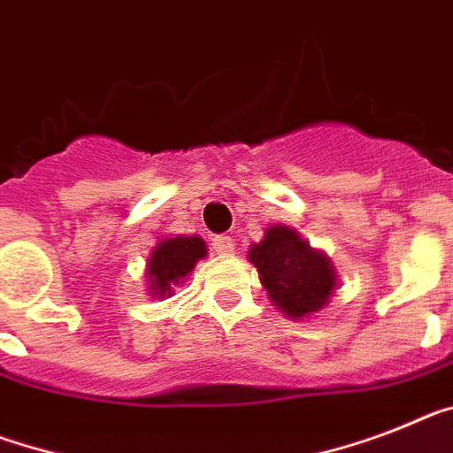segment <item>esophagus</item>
I'll return each mask as SVG.
<instances>
[{"mask_svg": "<svg viewBox=\"0 0 453 453\" xmlns=\"http://www.w3.org/2000/svg\"><path fill=\"white\" fill-rule=\"evenodd\" d=\"M211 246H214L216 253H223V256H227V253H233L234 250V239L227 237V234H216V237L211 239Z\"/></svg>", "mask_w": 453, "mask_h": 453, "instance_id": "34e87169", "label": "esophagus"}]
</instances>
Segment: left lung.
<instances>
[{
  "label": "left lung",
  "mask_w": 453,
  "mask_h": 453,
  "mask_svg": "<svg viewBox=\"0 0 453 453\" xmlns=\"http://www.w3.org/2000/svg\"><path fill=\"white\" fill-rule=\"evenodd\" d=\"M249 260L273 306L292 320L318 313L336 290L332 260L288 226L267 227L265 239L249 249Z\"/></svg>",
  "instance_id": "1"
}]
</instances>
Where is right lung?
Returning <instances> with one entry per match:
<instances>
[{"mask_svg":"<svg viewBox=\"0 0 453 453\" xmlns=\"http://www.w3.org/2000/svg\"><path fill=\"white\" fill-rule=\"evenodd\" d=\"M207 257V244L203 237H170L161 239L147 260V280H150V297L165 299L173 290L193 272L197 260Z\"/></svg>","mask_w":453,"mask_h":453,"instance_id":"obj_1","label":"right lung"}]
</instances>
